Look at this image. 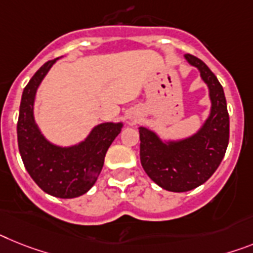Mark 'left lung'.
I'll list each match as a JSON object with an SVG mask.
<instances>
[{"mask_svg":"<svg viewBox=\"0 0 253 253\" xmlns=\"http://www.w3.org/2000/svg\"><path fill=\"white\" fill-rule=\"evenodd\" d=\"M210 91L211 112L194 135L162 141L154 131L139 127L140 162L146 175L169 192H188L202 185L220 166L229 144V113L224 90L201 59L186 54Z\"/></svg>","mask_w":253,"mask_h":253,"instance_id":"left-lung-1","label":"left lung"}]
</instances>
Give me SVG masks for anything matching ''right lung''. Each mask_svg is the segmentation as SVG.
Masks as SVG:
<instances>
[{
	"label": "right lung",
	"instance_id": "1",
	"mask_svg": "<svg viewBox=\"0 0 253 253\" xmlns=\"http://www.w3.org/2000/svg\"><path fill=\"white\" fill-rule=\"evenodd\" d=\"M48 60L25 86L18 120V145L25 169L44 193L58 198H76L92 188L100 175L108 148L122 130V122L100 123L73 146L50 143L36 125L33 105L37 88L55 64Z\"/></svg>",
	"mask_w": 253,
	"mask_h": 253
}]
</instances>
